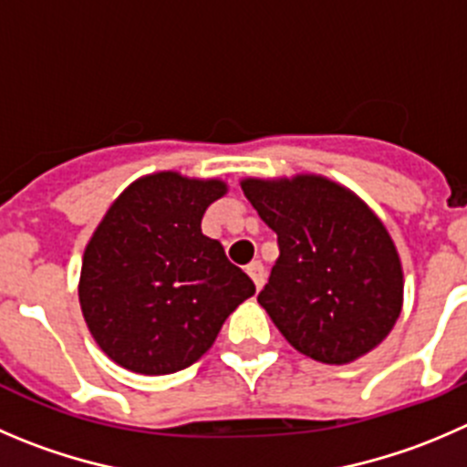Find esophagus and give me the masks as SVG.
<instances>
[{
  "label": "esophagus",
  "mask_w": 467,
  "mask_h": 467,
  "mask_svg": "<svg viewBox=\"0 0 467 467\" xmlns=\"http://www.w3.org/2000/svg\"><path fill=\"white\" fill-rule=\"evenodd\" d=\"M247 275H250L252 277V282H254V286H256V291H259L261 286H264V282H265V268H264V264H261V261H252L250 265H247Z\"/></svg>",
  "instance_id": "34e87169"
}]
</instances>
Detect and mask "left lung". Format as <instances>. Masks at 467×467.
I'll return each instance as SVG.
<instances>
[{"label":"left lung","mask_w":467,"mask_h":467,"mask_svg":"<svg viewBox=\"0 0 467 467\" xmlns=\"http://www.w3.org/2000/svg\"><path fill=\"white\" fill-rule=\"evenodd\" d=\"M241 185L277 234L279 259L259 305L288 344L326 364L376 348L403 303L401 261L383 222L323 176Z\"/></svg>","instance_id":"1"}]
</instances>
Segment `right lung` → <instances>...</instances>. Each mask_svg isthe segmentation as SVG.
Segmentation results:
<instances>
[{
  "label": "right lung",
  "instance_id": "obj_1",
  "mask_svg": "<svg viewBox=\"0 0 467 467\" xmlns=\"http://www.w3.org/2000/svg\"><path fill=\"white\" fill-rule=\"evenodd\" d=\"M222 181L160 171L135 181L84 250L79 305L93 339L135 374H174L213 346L222 323L254 296V282L202 217Z\"/></svg>",
  "mask_w": 467,
  "mask_h": 467
}]
</instances>
